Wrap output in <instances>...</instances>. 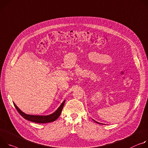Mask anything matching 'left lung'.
I'll use <instances>...</instances> for the list:
<instances>
[{
	"instance_id": "8db88e82",
	"label": "left lung",
	"mask_w": 148,
	"mask_h": 148,
	"mask_svg": "<svg viewBox=\"0 0 148 148\" xmlns=\"http://www.w3.org/2000/svg\"><path fill=\"white\" fill-rule=\"evenodd\" d=\"M93 121H94V120H93ZM95 121V122H96L95 121ZM96 122V123H99V122Z\"/></svg>"
}]
</instances>
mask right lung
<instances>
[{"label": "right lung", "instance_id": "1", "mask_svg": "<svg viewBox=\"0 0 148 148\" xmlns=\"http://www.w3.org/2000/svg\"><path fill=\"white\" fill-rule=\"evenodd\" d=\"M65 101H64L60 106L58 108V109L53 113L49 114V115L46 116H41V115H32V114H27L23 112L17 106L15 105L14 103H13L14 107L16 108V110L20 113L21 115L25 119L35 123H49L55 121H56L60 116V114L62 112V110L63 109L64 104Z\"/></svg>", "mask_w": 148, "mask_h": 148}]
</instances>
